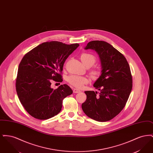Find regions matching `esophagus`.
<instances>
[{
  "label": "esophagus",
  "mask_w": 153,
  "mask_h": 153,
  "mask_svg": "<svg viewBox=\"0 0 153 153\" xmlns=\"http://www.w3.org/2000/svg\"><path fill=\"white\" fill-rule=\"evenodd\" d=\"M73 92L75 93V94L79 93V92H80V90L78 89H76V88H74L73 89Z\"/></svg>",
  "instance_id": "obj_1"
}]
</instances>
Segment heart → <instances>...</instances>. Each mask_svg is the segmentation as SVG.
Here are the masks:
<instances>
[{
  "label": "heart",
  "instance_id": "obj_1",
  "mask_svg": "<svg viewBox=\"0 0 153 153\" xmlns=\"http://www.w3.org/2000/svg\"><path fill=\"white\" fill-rule=\"evenodd\" d=\"M82 63L86 66H92L96 61L95 56L88 53H84L81 54L80 56ZM100 71L97 69H92L91 71V74L94 77H97L100 74ZM68 81L72 86L77 88L82 87L85 84L89 82V79L85 76H78V75H71L68 77Z\"/></svg>",
  "mask_w": 153,
  "mask_h": 153
}]
</instances>
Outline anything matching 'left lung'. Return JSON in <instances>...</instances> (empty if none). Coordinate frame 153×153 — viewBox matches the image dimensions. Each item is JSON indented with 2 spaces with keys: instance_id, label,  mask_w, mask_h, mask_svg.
I'll return each instance as SVG.
<instances>
[{
  "instance_id": "obj_1",
  "label": "left lung",
  "mask_w": 153,
  "mask_h": 153,
  "mask_svg": "<svg viewBox=\"0 0 153 153\" xmlns=\"http://www.w3.org/2000/svg\"><path fill=\"white\" fill-rule=\"evenodd\" d=\"M85 49L97 53L102 73L94 84L100 92L85 91L87 100L81 107L90 118L107 122L118 115L127 102L132 87L130 68L123 55L105 41H91Z\"/></svg>"
}]
</instances>
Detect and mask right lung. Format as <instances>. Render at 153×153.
<instances>
[{
  "instance_id": "1",
  "label": "right lung",
  "mask_w": 153,
  "mask_h": 153,
  "mask_svg": "<svg viewBox=\"0 0 153 153\" xmlns=\"http://www.w3.org/2000/svg\"><path fill=\"white\" fill-rule=\"evenodd\" d=\"M79 46L58 41L39 45L26 53L18 66L16 91L23 107L32 116L45 120L57 115L62 101L73 91L68 85L51 88V80L61 82L66 59Z\"/></svg>"
}]
</instances>
